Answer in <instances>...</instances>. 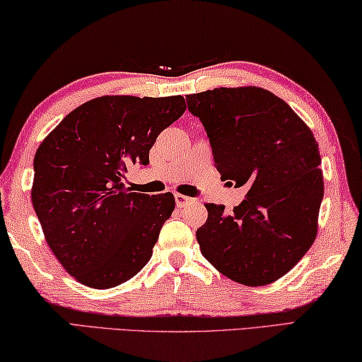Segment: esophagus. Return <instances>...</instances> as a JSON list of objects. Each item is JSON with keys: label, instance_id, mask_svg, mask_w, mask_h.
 I'll return each mask as SVG.
<instances>
[{"label": "esophagus", "instance_id": "esophagus-1", "mask_svg": "<svg viewBox=\"0 0 362 362\" xmlns=\"http://www.w3.org/2000/svg\"><path fill=\"white\" fill-rule=\"evenodd\" d=\"M175 202H176V206H180V209H182V206L192 204L194 199L186 197V195H182V194H175Z\"/></svg>", "mask_w": 362, "mask_h": 362}]
</instances>
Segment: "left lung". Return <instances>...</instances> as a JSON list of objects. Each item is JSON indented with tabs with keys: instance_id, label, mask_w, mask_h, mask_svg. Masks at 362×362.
Segmentation results:
<instances>
[{
	"instance_id": "1",
	"label": "left lung",
	"mask_w": 362,
	"mask_h": 362,
	"mask_svg": "<svg viewBox=\"0 0 362 362\" xmlns=\"http://www.w3.org/2000/svg\"><path fill=\"white\" fill-rule=\"evenodd\" d=\"M210 141L223 180L245 186L230 213L209 204L197 229L204 257L229 279L264 286L310 250L324 182L317 142L281 98L257 86L215 88L186 96Z\"/></svg>"
}]
</instances>
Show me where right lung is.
<instances>
[{
  "label": "right lung",
  "mask_w": 362,
  "mask_h": 362,
  "mask_svg": "<svg viewBox=\"0 0 362 362\" xmlns=\"http://www.w3.org/2000/svg\"><path fill=\"white\" fill-rule=\"evenodd\" d=\"M185 110L182 96H104L70 112L41 142L33 209L47 245L78 282L120 286L151 259L175 197L132 192L123 180L132 167H147L157 136Z\"/></svg>",
  "instance_id": "add662e5"
}]
</instances>
